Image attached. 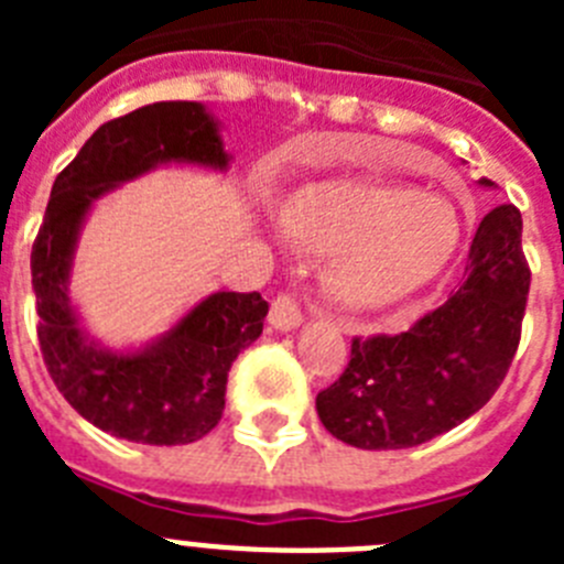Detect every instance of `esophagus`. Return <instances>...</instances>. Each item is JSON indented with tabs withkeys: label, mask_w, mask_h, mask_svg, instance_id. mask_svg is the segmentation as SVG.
Returning <instances> with one entry per match:
<instances>
[{
	"label": "esophagus",
	"mask_w": 564,
	"mask_h": 564,
	"mask_svg": "<svg viewBox=\"0 0 564 564\" xmlns=\"http://www.w3.org/2000/svg\"><path fill=\"white\" fill-rule=\"evenodd\" d=\"M273 330H296L302 325V307L291 293H279L271 302V316H268Z\"/></svg>",
	"instance_id": "esophagus-1"
}]
</instances>
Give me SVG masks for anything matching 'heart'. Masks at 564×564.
Here are the masks:
<instances>
[{"label":"heart","mask_w":564,"mask_h":564,"mask_svg":"<svg viewBox=\"0 0 564 564\" xmlns=\"http://www.w3.org/2000/svg\"><path fill=\"white\" fill-rule=\"evenodd\" d=\"M291 246L330 259L338 305L378 313L432 285L457 248V220L435 197L403 186L333 181L293 194L279 214Z\"/></svg>","instance_id":"obj_1"}]
</instances>
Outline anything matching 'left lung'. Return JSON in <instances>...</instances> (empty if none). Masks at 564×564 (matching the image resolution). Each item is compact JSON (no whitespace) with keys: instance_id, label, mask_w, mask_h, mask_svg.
Listing matches in <instances>:
<instances>
[{"instance_id":"obj_1","label":"left lung","mask_w":564,"mask_h":564,"mask_svg":"<svg viewBox=\"0 0 564 564\" xmlns=\"http://www.w3.org/2000/svg\"><path fill=\"white\" fill-rule=\"evenodd\" d=\"M480 186L495 183L482 177ZM528 288L520 212L491 208L457 291L406 333L352 338L347 370L316 395L318 421L338 441L376 452L410 449L455 430L506 378Z\"/></svg>"}]
</instances>
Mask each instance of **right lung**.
Returning <instances> with one entry per match:
<instances>
[{
    "label": "right lung",
    "instance_id": "add662e5",
    "mask_svg": "<svg viewBox=\"0 0 564 564\" xmlns=\"http://www.w3.org/2000/svg\"><path fill=\"white\" fill-rule=\"evenodd\" d=\"M166 163L226 169L220 127L197 101H161L107 121L56 177L30 253L39 344L67 403L93 426L149 446L194 443L220 423L234 358L262 333L259 293H212L141 350L115 352L78 325L69 268L93 203Z\"/></svg>",
    "mask_w": 564,
    "mask_h": 564
}]
</instances>
